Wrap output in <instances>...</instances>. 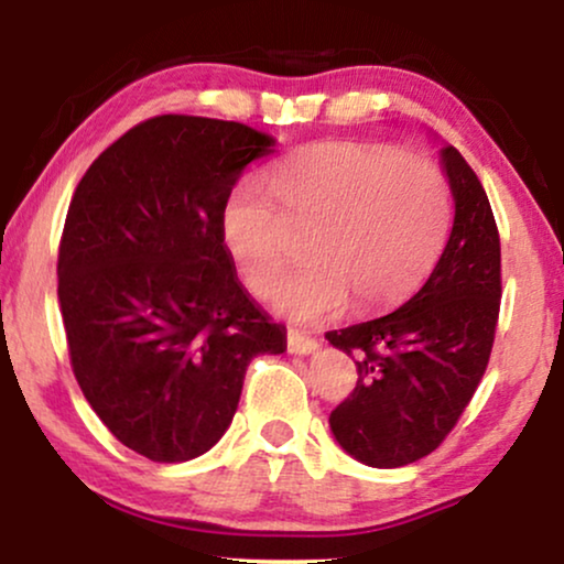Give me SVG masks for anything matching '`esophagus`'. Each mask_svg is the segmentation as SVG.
<instances>
[{"label":"esophagus","mask_w":564,"mask_h":564,"mask_svg":"<svg viewBox=\"0 0 564 564\" xmlns=\"http://www.w3.org/2000/svg\"><path fill=\"white\" fill-rule=\"evenodd\" d=\"M318 346L321 344L315 341V338L297 334V330H288V349L292 354H315L318 351Z\"/></svg>","instance_id":"1"}]
</instances>
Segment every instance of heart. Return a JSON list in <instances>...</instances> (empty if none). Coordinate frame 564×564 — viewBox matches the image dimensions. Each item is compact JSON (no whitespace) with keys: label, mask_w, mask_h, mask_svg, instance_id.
Masks as SVG:
<instances>
[{"label":"heart","mask_w":564,"mask_h":564,"mask_svg":"<svg viewBox=\"0 0 564 564\" xmlns=\"http://www.w3.org/2000/svg\"><path fill=\"white\" fill-rule=\"evenodd\" d=\"M452 220L449 184L434 164L357 141H323L280 159L269 189L241 182L220 230L251 292H267L297 253L311 257L269 292L297 323L326 321L354 297L359 311L405 300L434 269Z\"/></svg>","instance_id":"b5f03b06"}]
</instances>
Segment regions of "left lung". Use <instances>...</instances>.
Returning a JSON list of instances; mask_svg holds the SVG:
<instances>
[{"label":"left lung","instance_id":"left-lung-1","mask_svg":"<svg viewBox=\"0 0 564 564\" xmlns=\"http://www.w3.org/2000/svg\"><path fill=\"white\" fill-rule=\"evenodd\" d=\"M442 164L454 226L434 272L382 318L328 330L357 359V388L330 411V431L369 467H403L457 426L488 367L500 311V236L488 195L465 156L446 145Z\"/></svg>","mask_w":564,"mask_h":564}]
</instances>
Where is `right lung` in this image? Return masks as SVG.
Listing matches in <instances>:
<instances>
[{
	"instance_id": "1",
	"label": "right lung",
	"mask_w": 564,
	"mask_h": 564,
	"mask_svg": "<svg viewBox=\"0 0 564 564\" xmlns=\"http://www.w3.org/2000/svg\"><path fill=\"white\" fill-rule=\"evenodd\" d=\"M274 138L159 115L91 161L58 246L68 357L91 411L151 462L205 454L234 421L246 367L288 336L246 295L220 215Z\"/></svg>"
}]
</instances>
